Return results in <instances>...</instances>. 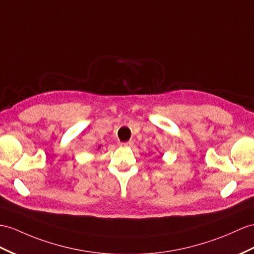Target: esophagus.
<instances>
[{
	"instance_id": "obj_1",
	"label": "esophagus",
	"mask_w": 254,
	"mask_h": 254,
	"mask_svg": "<svg viewBox=\"0 0 254 254\" xmlns=\"http://www.w3.org/2000/svg\"><path fill=\"white\" fill-rule=\"evenodd\" d=\"M133 145V142L132 141H128V142H121L120 146L122 147H131Z\"/></svg>"
}]
</instances>
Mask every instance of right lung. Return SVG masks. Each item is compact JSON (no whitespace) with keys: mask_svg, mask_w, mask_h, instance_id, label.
<instances>
[{"mask_svg":"<svg viewBox=\"0 0 254 254\" xmlns=\"http://www.w3.org/2000/svg\"><path fill=\"white\" fill-rule=\"evenodd\" d=\"M100 147H101V146H100V145H99V148H100Z\"/></svg>","mask_w":254,"mask_h":254,"instance_id":"obj_1","label":"right lung"}]
</instances>
